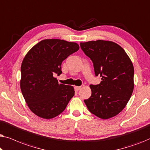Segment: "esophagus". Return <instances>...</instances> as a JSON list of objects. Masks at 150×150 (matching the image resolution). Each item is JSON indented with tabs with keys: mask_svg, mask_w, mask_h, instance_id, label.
I'll list each match as a JSON object with an SVG mask.
<instances>
[{
	"mask_svg": "<svg viewBox=\"0 0 150 150\" xmlns=\"http://www.w3.org/2000/svg\"><path fill=\"white\" fill-rule=\"evenodd\" d=\"M81 89V87H79V86H75V87H74V89L77 91H79V90Z\"/></svg>",
	"mask_w": 150,
	"mask_h": 150,
	"instance_id": "obj_1",
	"label": "esophagus"
}]
</instances>
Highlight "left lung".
Returning <instances> with one entry per match:
<instances>
[{"mask_svg":"<svg viewBox=\"0 0 150 150\" xmlns=\"http://www.w3.org/2000/svg\"><path fill=\"white\" fill-rule=\"evenodd\" d=\"M93 63L99 85H91V96L85 100L90 112L103 120L118 115L126 107L134 89V67L125 50L110 41L80 43Z\"/></svg>","mask_w":150,"mask_h":150,"instance_id":"8db88e82","label":"left lung"}]
</instances>
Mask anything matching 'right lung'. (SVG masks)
I'll use <instances>...</instances> for the list:
<instances>
[{
  "label": "right lung",
  "mask_w": 150,
  "mask_h": 150,
  "mask_svg": "<svg viewBox=\"0 0 150 150\" xmlns=\"http://www.w3.org/2000/svg\"><path fill=\"white\" fill-rule=\"evenodd\" d=\"M79 49L75 42L47 39L35 45L24 57L20 89L28 108L36 115L48 120L55 117L74 96L72 86L59 84L53 75L62 73L63 61Z\"/></svg>",
  "instance_id": "right-lung-1"
}]
</instances>
